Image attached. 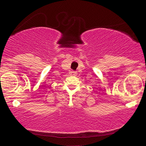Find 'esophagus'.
<instances>
[{"instance_id":"esophagus-1","label":"esophagus","mask_w":146,"mask_h":146,"mask_svg":"<svg viewBox=\"0 0 146 146\" xmlns=\"http://www.w3.org/2000/svg\"><path fill=\"white\" fill-rule=\"evenodd\" d=\"M75 74H77V72L76 71L73 72V75H75Z\"/></svg>"}]
</instances>
